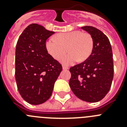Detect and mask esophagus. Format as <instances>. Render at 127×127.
<instances>
[{
    "instance_id": "obj_1",
    "label": "esophagus",
    "mask_w": 127,
    "mask_h": 127,
    "mask_svg": "<svg viewBox=\"0 0 127 127\" xmlns=\"http://www.w3.org/2000/svg\"><path fill=\"white\" fill-rule=\"evenodd\" d=\"M62 69H63V70H67V69H69V68H68L67 67H65V66L63 65Z\"/></svg>"
}]
</instances>
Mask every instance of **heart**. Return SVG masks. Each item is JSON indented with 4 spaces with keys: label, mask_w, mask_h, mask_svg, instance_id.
<instances>
[{
    "label": "heart",
    "mask_w": 127,
    "mask_h": 127,
    "mask_svg": "<svg viewBox=\"0 0 127 127\" xmlns=\"http://www.w3.org/2000/svg\"><path fill=\"white\" fill-rule=\"evenodd\" d=\"M48 54L54 59L58 60L65 51L69 53L60 58L64 65L72 64L77 60L85 61L92 53L93 41L89 35L81 31L59 33L55 38H50L45 44Z\"/></svg>",
    "instance_id": "heart-1"
}]
</instances>
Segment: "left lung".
Instances as JSON below:
<instances>
[{
	"label": "left lung",
	"instance_id": "obj_1",
	"mask_svg": "<svg viewBox=\"0 0 127 127\" xmlns=\"http://www.w3.org/2000/svg\"><path fill=\"white\" fill-rule=\"evenodd\" d=\"M91 35L93 49L83 62L70 67L69 86L76 97L88 102L101 100L109 92L114 76L113 52L109 40L92 26L81 27Z\"/></svg>",
	"mask_w": 127,
	"mask_h": 127
}]
</instances>
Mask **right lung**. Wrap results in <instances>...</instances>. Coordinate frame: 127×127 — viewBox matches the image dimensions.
<instances>
[{
  "instance_id": "add662e5",
  "label": "right lung",
  "mask_w": 127,
  "mask_h": 127,
  "mask_svg": "<svg viewBox=\"0 0 127 127\" xmlns=\"http://www.w3.org/2000/svg\"><path fill=\"white\" fill-rule=\"evenodd\" d=\"M55 32L32 23L20 35L16 47L15 78L22 98L32 105L45 102L51 97L62 70L48 54L45 44Z\"/></svg>"
}]
</instances>
